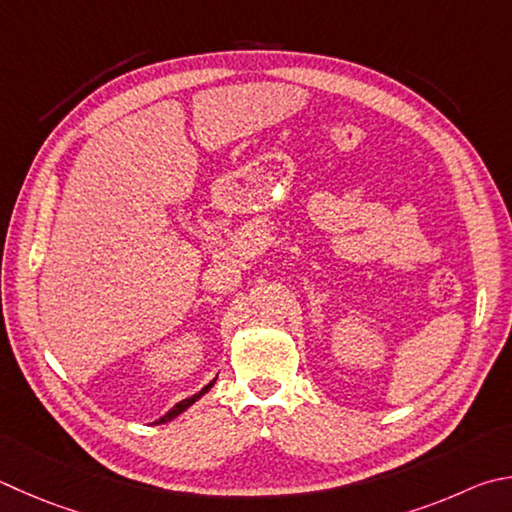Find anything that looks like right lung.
I'll return each mask as SVG.
<instances>
[{"label": "right lung", "mask_w": 512, "mask_h": 512, "mask_svg": "<svg viewBox=\"0 0 512 512\" xmlns=\"http://www.w3.org/2000/svg\"><path fill=\"white\" fill-rule=\"evenodd\" d=\"M217 383V376L215 378H212L210 380V383L206 385V387H203L201 389V392H197V394H194V396H190V398H185V401H179V403H176L174 407H172V410L170 412H167L165 416H161L159 418V421H156V423H167V421H172V418H176V416H179V414H183L185 410H188V407L190 405H194V403H197L199 401V398L203 396V394H208L210 392V389H212V385H215Z\"/></svg>", "instance_id": "right-lung-1"}]
</instances>
